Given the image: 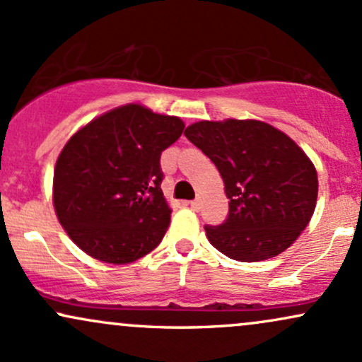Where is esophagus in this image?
<instances>
[{"label":"esophagus","mask_w":362,"mask_h":362,"mask_svg":"<svg viewBox=\"0 0 362 362\" xmlns=\"http://www.w3.org/2000/svg\"><path fill=\"white\" fill-rule=\"evenodd\" d=\"M189 206L192 207L194 211H197L199 207H201V202H199V199H195V201H190V202H189Z\"/></svg>","instance_id":"34e87169"}]
</instances>
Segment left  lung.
Returning <instances> with one entry per match:
<instances>
[{"instance_id":"obj_1","label":"left lung","mask_w":362,"mask_h":362,"mask_svg":"<svg viewBox=\"0 0 362 362\" xmlns=\"http://www.w3.org/2000/svg\"><path fill=\"white\" fill-rule=\"evenodd\" d=\"M185 138L216 165L230 199L219 226H204L214 248L238 262L279 255L308 226L318 197L313 161L288 134L255 119L201 120Z\"/></svg>"}]
</instances>
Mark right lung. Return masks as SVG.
I'll list each match as a JSON object with an SVG mask.
<instances>
[{"label": "right lung", "mask_w": 362, "mask_h": 362, "mask_svg": "<svg viewBox=\"0 0 362 362\" xmlns=\"http://www.w3.org/2000/svg\"><path fill=\"white\" fill-rule=\"evenodd\" d=\"M185 124L127 103L90 120L68 139L54 167L61 226L86 255L124 265L158 247L170 224L160 156Z\"/></svg>", "instance_id": "add662e5"}]
</instances>
